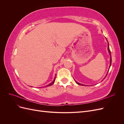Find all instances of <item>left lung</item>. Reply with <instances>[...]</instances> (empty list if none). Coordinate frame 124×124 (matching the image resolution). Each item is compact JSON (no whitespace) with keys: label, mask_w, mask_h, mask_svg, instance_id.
I'll use <instances>...</instances> for the list:
<instances>
[{"label":"left lung","mask_w":124,"mask_h":124,"mask_svg":"<svg viewBox=\"0 0 124 124\" xmlns=\"http://www.w3.org/2000/svg\"><path fill=\"white\" fill-rule=\"evenodd\" d=\"M108 53H110V55H111V56H110V66H111V62H112V57H111V51H110V48H109V46H108ZM76 82L77 83V84H78V85H83V84H80V83H78V82H76Z\"/></svg>","instance_id":"obj_1"}]
</instances>
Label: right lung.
Instances as JSON below:
<instances>
[{"instance_id": "1", "label": "right lung", "mask_w": 124, "mask_h": 124, "mask_svg": "<svg viewBox=\"0 0 124 124\" xmlns=\"http://www.w3.org/2000/svg\"><path fill=\"white\" fill-rule=\"evenodd\" d=\"M55 78H56V77H55L54 78V80H53V81L52 82V83H51L50 84H49L48 85H47L46 86V87H47V86H51V85H52V84H54V82H55Z\"/></svg>"}]
</instances>
